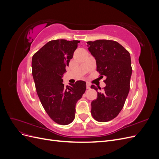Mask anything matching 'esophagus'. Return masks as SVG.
I'll return each instance as SVG.
<instances>
[{"label":"esophagus","instance_id":"obj_1","mask_svg":"<svg viewBox=\"0 0 159 159\" xmlns=\"http://www.w3.org/2000/svg\"><path fill=\"white\" fill-rule=\"evenodd\" d=\"M90 84L89 83H87V84H86V88H87V89H90Z\"/></svg>","mask_w":159,"mask_h":159}]
</instances>
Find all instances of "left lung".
Segmentation results:
<instances>
[{
	"instance_id": "1",
	"label": "left lung",
	"mask_w": 159,
	"mask_h": 159,
	"mask_svg": "<svg viewBox=\"0 0 159 159\" xmlns=\"http://www.w3.org/2000/svg\"><path fill=\"white\" fill-rule=\"evenodd\" d=\"M88 50L96 60L97 71L106 77V86L98 92L91 103V113L96 121L107 122L116 117L123 109L130 89L132 74L129 52L116 41L98 40L87 42ZM98 91L94 85L91 86Z\"/></svg>"
}]
</instances>
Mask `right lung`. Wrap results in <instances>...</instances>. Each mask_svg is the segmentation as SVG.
<instances>
[{
	"label": "right lung",
	"mask_w": 159,
	"mask_h": 159,
	"mask_svg": "<svg viewBox=\"0 0 159 159\" xmlns=\"http://www.w3.org/2000/svg\"><path fill=\"white\" fill-rule=\"evenodd\" d=\"M78 43V40H51L32 59V76L42 106L53 121L63 125L74 121L76 103L86 89L85 81H77L65 87L62 79Z\"/></svg>",
	"instance_id": "obj_1"
}]
</instances>
